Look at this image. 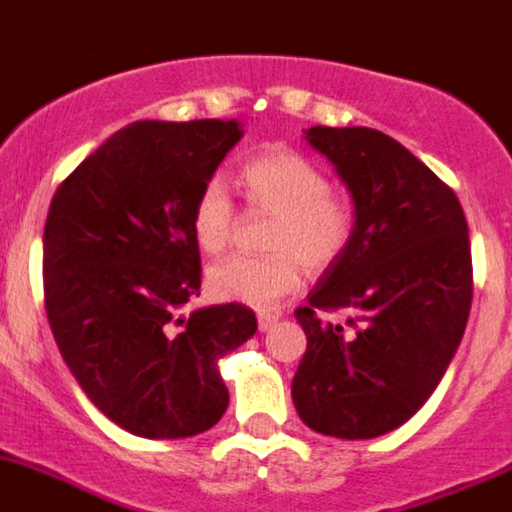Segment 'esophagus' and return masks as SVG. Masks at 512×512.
Masks as SVG:
<instances>
[{
	"mask_svg": "<svg viewBox=\"0 0 512 512\" xmlns=\"http://www.w3.org/2000/svg\"><path fill=\"white\" fill-rule=\"evenodd\" d=\"M276 321H279V316H276V314H259V329H261V332H269Z\"/></svg>",
	"mask_w": 512,
	"mask_h": 512,
	"instance_id": "1",
	"label": "esophagus"
}]
</instances>
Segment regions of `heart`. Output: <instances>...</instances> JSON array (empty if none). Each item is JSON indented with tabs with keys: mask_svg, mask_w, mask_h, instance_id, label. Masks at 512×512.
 Masks as SVG:
<instances>
[{
	"mask_svg": "<svg viewBox=\"0 0 512 512\" xmlns=\"http://www.w3.org/2000/svg\"><path fill=\"white\" fill-rule=\"evenodd\" d=\"M241 183L256 211L276 216L266 236L271 256H231L208 271V289L223 301L269 309L301 286V264L326 269L337 264L354 233L352 206L329 191L319 165L294 150H266L241 168ZM236 208L221 178L198 191L191 231L198 248L221 253L231 243Z\"/></svg>",
	"mask_w": 512,
	"mask_h": 512,
	"instance_id": "1",
	"label": "heart"
}]
</instances>
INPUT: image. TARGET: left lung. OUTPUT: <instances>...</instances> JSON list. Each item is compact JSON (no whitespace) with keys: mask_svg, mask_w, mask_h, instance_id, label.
<instances>
[{"mask_svg":"<svg viewBox=\"0 0 512 512\" xmlns=\"http://www.w3.org/2000/svg\"><path fill=\"white\" fill-rule=\"evenodd\" d=\"M354 203V233L294 311L306 352L291 382L306 427L372 440L405 425L450 367L472 304L460 201L405 145L372 128L304 130ZM350 311L344 325L319 310Z\"/></svg>","mask_w":512,"mask_h":512,"instance_id":"8db88e82","label":"left lung"}]
</instances>
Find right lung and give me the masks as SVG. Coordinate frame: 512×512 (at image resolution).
<instances>
[{"label":"right lung","mask_w":512,"mask_h":512,"mask_svg":"<svg viewBox=\"0 0 512 512\" xmlns=\"http://www.w3.org/2000/svg\"><path fill=\"white\" fill-rule=\"evenodd\" d=\"M241 138L238 120H140L87 155L50 203V329L92 405L138 437L211 430L228 407L218 359L256 332L243 304L188 311L201 289L193 203Z\"/></svg>","instance_id":"1"}]
</instances>
